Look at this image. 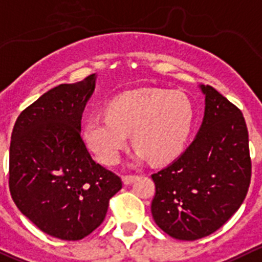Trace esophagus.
Instances as JSON below:
<instances>
[{"instance_id": "34e87169", "label": "esophagus", "mask_w": 262, "mask_h": 262, "mask_svg": "<svg viewBox=\"0 0 262 262\" xmlns=\"http://www.w3.org/2000/svg\"><path fill=\"white\" fill-rule=\"evenodd\" d=\"M136 179V175H124L123 176V183L126 184V185H128V184L134 183Z\"/></svg>"}]
</instances>
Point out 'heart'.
Instances as JSON below:
<instances>
[{"label": "heart", "mask_w": 262, "mask_h": 262, "mask_svg": "<svg viewBox=\"0 0 262 262\" xmlns=\"http://www.w3.org/2000/svg\"><path fill=\"white\" fill-rule=\"evenodd\" d=\"M105 117L86 122L83 139L87 148L106 166L118 162L128 134L141 158L166 162L175 158L191 131L194 109L190 99L180 91L139 89L112 99Z\"/></svg>", "instance_id": "obj_1"}]
</instances>
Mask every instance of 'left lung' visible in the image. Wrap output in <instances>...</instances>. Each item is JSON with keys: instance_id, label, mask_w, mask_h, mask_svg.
Masks as SVG:
<instances>
[{"instance_id": "obj_1", "label": "left lung", "mask_w": 262, "mask_h": 262, "mask_svg": "<svg viewBox=\"0 0 262 262\" xmlns=\"http://www.w3.org/2000/svg\"><path fill=\"white\" fill-rule=\"evenodd\" d=\"M201 89L206 109L198 135L170 166L151 175L154 221L180 241L220 229L241 207L251 183L245 117L212 86Z\"/></svg>"}]
</instances>
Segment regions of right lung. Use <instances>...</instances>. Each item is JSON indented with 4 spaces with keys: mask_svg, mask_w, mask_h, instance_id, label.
Instances as JSON below:
<instances>
[{
    "mask_svg": "<svg viewBox=\"0 0 262 262\" xmlns=\"http://www.w3.org/2000/svg\"><path fill=\"white\" fill-rule=\"evenodd\" d=\"M95 74L49 90L27 106L12 128L9 188L12 201L39 230L79 241L105 219L118 175L96 163L81 136L82 113Z\"/></svg>",
    "mask_w": 262,
    "mask_h": 262,
    "instance_id": "right-lung-1",
    "label": "right lung"
}]
</instances>
